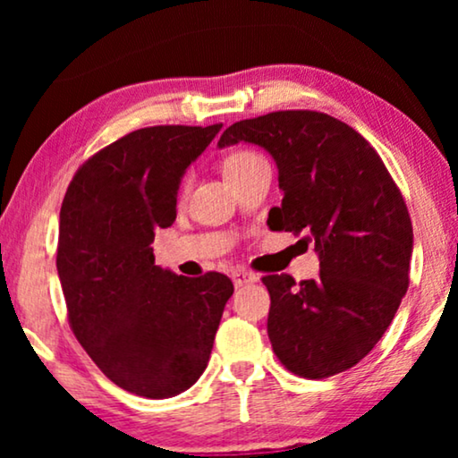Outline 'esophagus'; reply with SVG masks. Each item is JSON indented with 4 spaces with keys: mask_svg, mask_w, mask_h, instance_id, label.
Here are the masks:
<instances>
[{
    "mask_svg": "<svg viewBox=\"0 0 458 458\" xmlns=\"http://www.w3.org/2000/svg\"><path fill=\"white\" fill-rule=\"evenodd\" d=\"M231 279H233L235 285H246V284H254V281H259V275L252 271H246V268H235V271L231 273Z\"/></svg>",
    "mask_w": 458,
    "mask_h": 458,
    "instance_id": "34e87169",
    "label": "esophagus"
}]
</instances>
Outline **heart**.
Returning a JSON list of instances; mask_svg holds the SVG:
<instances>
[{"mask_svg":"<svg viewBox=\"0 0 458 458\" xmlns=\"http://www.w3.org/2000/svg\"><path fill=\"white\" fill-rule=\"evenodd\" d=\"M265 160L260 154L252 152V149H237V152L229 154L227 158H225V165H223V171H225V177H229V174L233 173H240L243 168L256 165V162Z\"/></svg>","mask_w":458,"mask_h":458,"instance_id":"b5f03b06","label":"heart"}]
</instances>
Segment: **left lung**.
<instances>
[{
	"label": "left lung",
	"mask_w": 458,
	"mask_h": 458,
	"mask_svg": "<svg viewBox=\"0 0 458 458\" xmlns=\"http://www.w3.org/2000/svg\"><path fill=\"white\" fill-rule=\"evenodd\" d=\"M265 148L279 168L273 231L306 233L317 279L265 275L267 331L287 371L323 379L371 352L409 290L412 223L384 160L346 123L315 110H279L231 124L218 148Z\"/></svg>",
	"instance_id": "1"
}]
</instances>
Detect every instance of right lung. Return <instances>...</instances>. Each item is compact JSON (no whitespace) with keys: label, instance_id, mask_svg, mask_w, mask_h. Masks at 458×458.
<instances>
[{"label":"right lung","instance_id":"obj_1","mask_svg":"<svg viewBox=\"0 0 458 458\" xmlns=\"http://www.w3.org/2000/svg\"><path fill=\"white\" fill-rule=\"evenodd\" d=\"M223 124L137 129L79 166L60 208L58 267L68 323L118 387L171 398L196 384L233 284L154 265V231L177 218L185 168Z\"/></svg>","mask_w":458,"mask_h":458}]
</instances>
